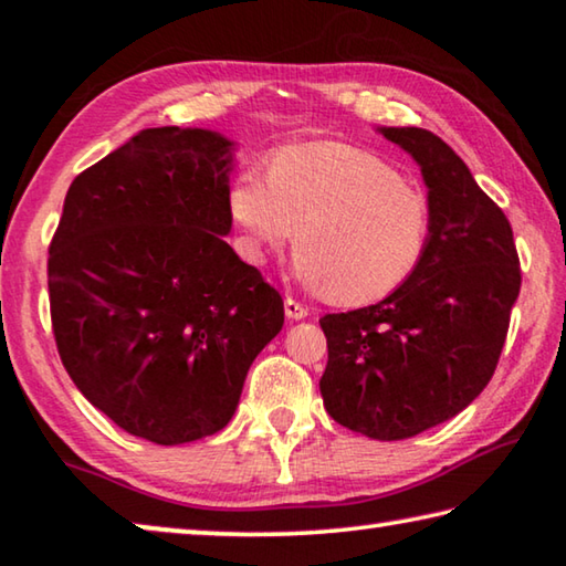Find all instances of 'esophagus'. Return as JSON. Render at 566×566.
Returning a JSON list of instances; mask_svg holds the SVG:
<instances>
[{
  "label": "esophagus",
  "mask_w": 566,
  "mask_h": 566,
  "mask_svg": "<svg viewBox=\"0 0 566 566\" xmlns=\"http://www.w3.org/2000/svg\"><path fill=\"white\" fill-rule=\"evenodd\" d=\"M284 314L290 319H304L306 314H310V310H306L302 302H296V300H292V296H286V300H284Z\"/></svg>",
  "instance_id": "1"
}]
</instances>
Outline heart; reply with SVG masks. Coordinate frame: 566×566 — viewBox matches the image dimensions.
<instances>
[{
	"label": "heart",
	"mask_w": 566,
	"mask_h": 566,
	"mask_svg": "<svg viewBox=\"0 0 566 566\" xmlns=\"http://www.w3.org/2000/svg\"><path fill=\"white\" fill-rule=\"evenodd\" d=\"M227 214L247 260L264 262L296 234L294 272L339 304H369L419 270L432 237L424 191L367 149L342 142L284 147L270 171H242Z\"/></svg>",
	"instance_id": "heart-1"
}]
</instances>
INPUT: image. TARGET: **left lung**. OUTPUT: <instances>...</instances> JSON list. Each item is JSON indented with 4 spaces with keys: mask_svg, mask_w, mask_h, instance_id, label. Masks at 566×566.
I'll list each match as a JSON object with an SVG mask.
<instances>
[{
    "mask_svg": "<svg viewBox=\"0 0 566 566\" xmlns=\"http://www.w3.org/2000/svg\"><path fill=\"white\" fill-rule=\"evenodd\" d=\"M427 185L432 237L419 270L385 300L327 314L329 417L381 442L452 419L482 395L500 361L522 272L510 219L454 149L419 127H379Z\"/></svg>",
    "mask_w": 566,
    "mask_h": 566,
    "instance_id": "obj_1",
    "label": "left lung"
}]
</instances>
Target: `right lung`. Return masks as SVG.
I'll return each mask as SVG.
<instances>
[{"mask_svg": "<svg viewBox=\"0 0 566 566\" xmlns=\"http://www.w3.org/2000/svg\"><path fill=\"white\" fill-rule=\"evenodd\" d=\"M234 142L145 129L84 169L50 244L56 349L114 424L187 444L229 424L284 302L222 237Z\"/></svg>", "mask_w": 566, "mask_h": 566, "instance_id": "right-lung-1", "label": "right lung"}]
</instances>
